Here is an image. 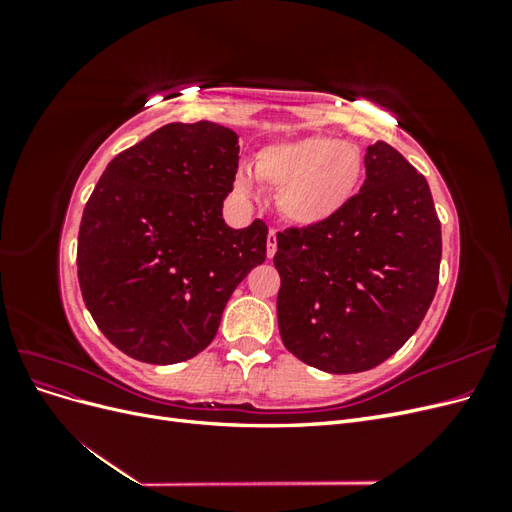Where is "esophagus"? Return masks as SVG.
<instances>
[{
  "label": "esophagus",
  "instance_id": "obj_1",
  "mask_svg": "<svg viewBox=\"0 0 512 512\" xmlns=\"http://www.w3.org/2000/svg\"><path fill=\"white\" fill-rule=\"evenodd\" d=\"M277 252V232L269 230V237H267V256L273 258Z\"/></svg>",
  "mask_w": 512,
  "mask_h": 512
}]
</instances>
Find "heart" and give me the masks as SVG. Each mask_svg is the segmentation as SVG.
<instances>
[{
    "mask_svg": "<svg viewBox=\"0 0 512 512\" xmlns=\"http://www.w3.org/2000/svg\"><path fill=\"white\" fill-rule=\"evenodd\" d=\"M365 160L359 147L333 136H301L262 147L252 170L239 168L232 188L243 200L262 198L260 183L277 190L282 218L299 228L335 220L356 196Z\"/></svg>",
    "mask_w": 512,
    "mask_h": 512,
    "instance_id": "obj_1",
    "label": "heart"
}]
</instances>
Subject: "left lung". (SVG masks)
Masks as SVG:
<instances>
[{
	"label": "left lung",
	"mask_w": 512,
	"mask_h": 512,
	"mask_svg": "<svg viewBox=\"0 0 512 512\" xmlns=\"http://www.w3.org/2000/svg\"><path fill=\"white\" fill-rule=\"evenodd\" d=\"M442 230L423 175L386 143L365 149V183L335 220L277 235V324L299 361L356 374L389 359L438 288Z\"/></svg>",
	"instance_id": "8db88e82"
}]
</instances>
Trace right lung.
Returning <instances> with one entry per match:
<instances>
[{
    "mask_svg": "<svg viewBox=\"0 0 512 512\" xmlns=\"http://www.w3.org/2000/svg\"><path fill=\"white\" fill-rule=\"evenodd\" d=\"M237 166L235 130L168 123L113 158L89 196L76 252L83 301L132 359L173 365L203 352L230 294L265 262V222H224Z\"/></svg>",
    "mask_w": 512,
    "mask_h": 512,
    "instance_id": "obj_1",
    "label": "right lung"
}]
</instances>
